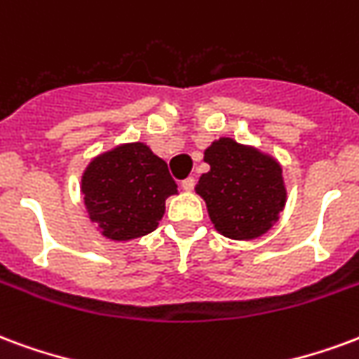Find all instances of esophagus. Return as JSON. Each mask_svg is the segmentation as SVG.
<instances>
[{"instance_id": "1", "label": "esophagus", "mask_w": 359, "mask_h": 359, "mask_svg": "<svg viewBox=\"0 0 359 359\" xmlns=\"http://www.w3.org/2000/svg\"><path fill=\"white\" fill-rule=\"evenodd\" d=\"M195 177H187V180H183L182 182V187L185 191H193V187H195Z\"/></svg>"}]
</instances>
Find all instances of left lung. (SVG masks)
<instances>
[{"mask_svg": "<svg viewBox=\"0 0 359 359\" xmlns=\"http://www.w3.org/2000/svg\"><path fill=\"white\" fill-rule=\"evenodd\" d=\"M205 162L210 170L195 191L205 198L214 227L237 241L266 233L287 198L279 162L231 137L214 141L205 151Z\"/></svg>", "mask_w": 359, "mask_h": 359, "instance_id": "1", "label": "left lung"}]
</instances>
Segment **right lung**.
<instances>
[{
    "label": "right lung",
    "mask_w": 359,
    "mask_h": 359,
    "mask_svg": "<svg viewBox=\"0 0 359 359\" xmlns=\"http://www.w3.org/2000/svg\"><path fill=\"white\" fill-rule=\"evenodd\" d=\"M91 222L112 241H130L156 229L164 203L177 185L168 164L145 143H126L90 162L82 176Z\"/></svg>",
    "instance_id": "right-lung-1"
}]
</instances>
